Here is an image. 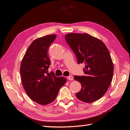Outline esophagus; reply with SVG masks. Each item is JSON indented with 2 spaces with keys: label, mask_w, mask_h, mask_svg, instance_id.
Here are the masks:
<instances>
[{
  "label": "esophagus",
  "mask_w": 130,
  "mask_h": 130,
  "mask_svg": "<svg viewBox=\"0 0 130 130\" xmlns=\"http://www.w3.org/2000/svg\"><path fill=\"white\" fill-rule=\"evenodd\" d=\"M67 79H68V80H73V77L72 76H68V77H67Z\"/></svg>",
  "instance_id": "esophagus-1"
}]
</instances>
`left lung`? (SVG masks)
Masks as SVG:
<instances>
[{
  "label": "left lung",
  "instance_id": "left-lung-1",
  "mask_svg": "<svg viewBox=\"0 0 130 130\" xmlns=\"http://www.w3.org/2000/svg\"><path fill=\"white\" fill-rule=\"evenodd\" d=\"M65 38L77 63L85 64V76L74 77L82 87L76 97L86 103L96 101L106 93L113 77V64L108 49L101 40L87 33H68Z\"/></svg>",
  "mask_w": 130,
  "mask_h": 130
}]
</instances>
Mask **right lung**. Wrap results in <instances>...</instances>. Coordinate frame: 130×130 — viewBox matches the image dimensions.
Here are the masks:
<instances>
[{
	"label": "right lung",
	"mask_w": 130,
	"mask_h": 130,
	"mask_svg": "<svg viewBox=\"0 0 130 130\" xmlns=\"http://www.w3.org/2000/svg\"><path fill=\"white\" fill-rule=\"evenodd\" d=\"M56 34L36 39L29 46L22 60L20 72L23 86L30 99L41 105L56 100L59 89L67 82L63 77L48 73L51 60L48 49Z\"/></svg>",
	"instance_id": "1"
}]
</instances>
